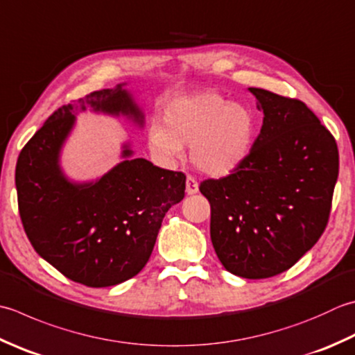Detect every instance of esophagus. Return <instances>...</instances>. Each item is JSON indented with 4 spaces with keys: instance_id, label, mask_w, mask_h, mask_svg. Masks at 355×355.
I'll return each instance as SVG.
<instances>
[{
    "instance_id": "obj_1",
    "label": "esophagus",
    "mask_w": 355,
    "mask_h": 355,
    "mask_svg": "<svg viewBox=\"0 0 355 355\" xmlns=\"http://www.w3.org/2000/svg\"><path fill=\"white\" fill-rule=\"evenodd\" d=\"M186 192L189 193V196L198 192V183L192 175H187V178H186Z\"/></svg>"
}]
</instances>
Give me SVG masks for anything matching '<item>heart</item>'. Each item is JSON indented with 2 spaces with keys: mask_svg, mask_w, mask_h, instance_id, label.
I'll list each match as a JSON object with an SVG mask.
<instances>
[{
  "mask_svg": "<svg viewBox=\"0 0 355 355\" xmlns=\"http://www.w3.org/2000/svg\"><path fill=\"white\" fill-rule=\"evenodd\" d=\"M162 123L163 128L149 130L152 154L175 162L183 157V146L191 144L192 163L211 175H226L239 168L251 152L257 132L251 109L215 92L173 100Z\"/></svg>",
  "mask_w": 355,
  "mask_h": 355,
  "instance_id": "1",
  "label": "heart"
}]
</instances>
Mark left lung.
<instances>
[{
	"label": "left lung",
	"mask_w": 355,
	"mask_h": 355,
	"mask_svg": "<svg viewBox=\"0 0 355 355\" xmlns=\"http://www.w3.org/2000/svg\"><path fill=\"white\" fill-rule=\"evenodd\" d=\"M263 126L232 173L207 178L211 240L221 265L243 279L282 274L322 237L338 175L336 138L297 98L249 87Z\"/></svg>",
	"instance_id": "8db88e82"
}]
</instances>
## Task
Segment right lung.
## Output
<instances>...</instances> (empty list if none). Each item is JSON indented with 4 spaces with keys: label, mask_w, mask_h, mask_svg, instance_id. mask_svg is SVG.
<instances>
[{
    "label": "right lung",
    "mask_w": 355,
    "mask_h": 355,
    "mask_svg": "<svg viewBox=\"0 0 355 355\" xmlns=\"http://www.w3.org/2000/svg\"><path fill=\"white\" fill-rule=\"evenodd\" d=\"M86 107L143 123L121 85L95 90L78 104L55 110L19 152L18 211L40 257L69 280L106 288L132 279L146 266L166 212L184 197L186 175L134 158L96 183H69L60 171L58 154L73 126V112ZM130 154L128 148L123 150V157Z\"/></svg>",
    "instance_id": "add662e5"
}]
</instances>
